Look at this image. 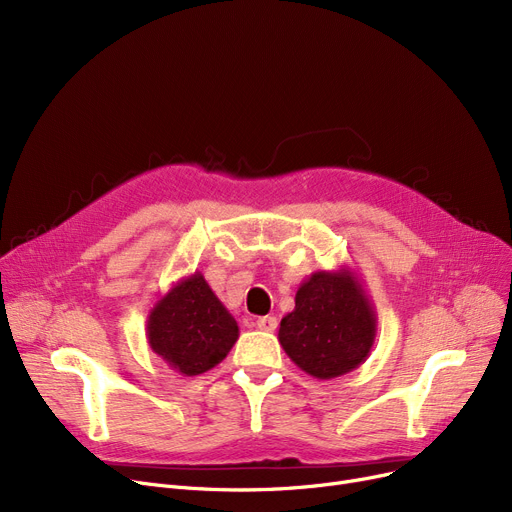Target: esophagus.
<instances>
[{"mask_svg": "<svg viewBox=\"0 0 512 512\" xmlns=\"http://www.w3.org/2000/svg\"><path fill=\"white\" fill-rule=\"evenodd\" d=\"M261 332H274L278 328V319L274 315H265V317H259L257 324H255Z\"/></svg>", "mask_w": 512, "mask_h": 512, "instance_id": "1", "label": "esophagus"}]
</instances>
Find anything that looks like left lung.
<instances>
[{
	"label": "left lung",
	"mask_w": 512,
	"mask_h": 512,
	"mask_svg": "<svg viewBox=\"0 0 512 512\" xmlns=\"http://www.w3.org/2000/svg\"><path fill=\"white\" fill-rule=\"evenodd\" d=\"M378 315L351 267L313 272L282 317L278 340L290 361L317 380L351 373L369 357Z\"/></svg>",
	"instance_id": "1"
}]
</instances>
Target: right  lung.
Masks as SVG:
<instances>
[{
	"label": "right lung",
	"instance_id": "obj_1",
	"mask_svg": "<svg viewBox=\"0 0 512 512\" xmlns=\"http://www.w3.org/2000/svg\"><path fill=\"white\" fill-rule=\"evenodd\" d=\"M147 344L170 369L199 375L226 359L238 324L201 272L178 280L147 315Z\"/></svg>",
	"mask_w": 512,
	"mask_h": 512
}]
</instances>
